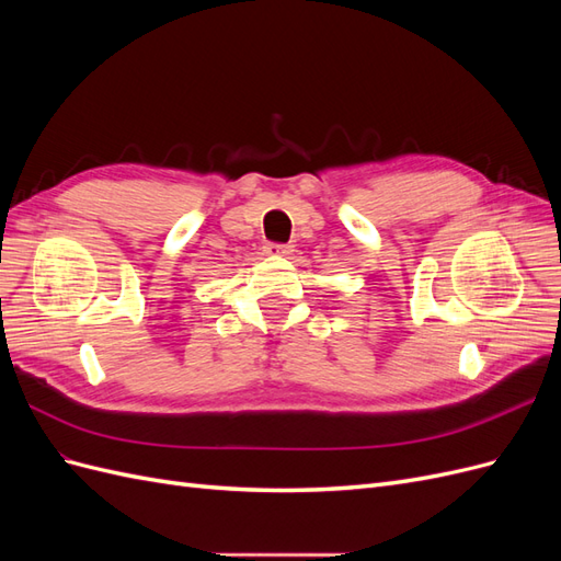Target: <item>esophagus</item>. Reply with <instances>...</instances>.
<instances>
[{
	"label": "esophagus",
	"instance_id": "34e87169",
	"mask_svg": "<svg viewBox=\"0 0 561 561\" xmlns=\"http://www.w3.org/2000/svg\"><path fill=\"white\" fill-rule=\"evenodd\" d=\"M266 254H280V257H287V254L295 252V245H280V243H266L264 245Z\"/></svg>",
	"mask_w": 561,
	"mask_h": 561
}]
</instances>
